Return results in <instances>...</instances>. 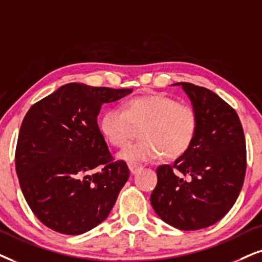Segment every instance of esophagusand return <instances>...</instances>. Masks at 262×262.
I'll return each instance as SVG.
<instances>
[{
	"mask_svg": "<svg viewBox=\"0 0 262 262\" xmlns=\"http://www.w3.org/2000/svg\"><path fill=\"white\" fill-rule=\"evenodd\" d=\"M128 168H129V171H130V174L134 175L141 169V165L135 164V163H128Z\"/></svg>",
	"mask_w": 262,
	"mask_h": 262,
	"instance_id": "esophagus-1",
	"label": "esophagus"
}]
</instances>
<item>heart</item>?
I'll use <instances>...</instances> for the list:
<instances>
[{
	"label": "heart",
	"instance_id": "b5f03b06",
	"mask_svg": "<svg viewBox=\"0 0 262 262\" xmlns=\"http://www.w3.org/2000/svg\"><path fill=\"white\" fill-rule=\"evenodd\" d=\"M132 124H145L141 139L118 154L129 163H140L161 157L175 160L186 154L197 134L198 118L194 108L177 102L163 93L141 95L128 100L123 110L107 108L99 120V129L108 144L123 147L130 139Z\"/></svg>",
	"mask_w": 262,
	"mask_h": 262
}]
</instances>
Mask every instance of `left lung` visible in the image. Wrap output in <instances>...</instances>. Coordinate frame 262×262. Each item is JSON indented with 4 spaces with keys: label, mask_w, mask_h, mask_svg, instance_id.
Here are the masks:
<instances>
[{
    "label": "left lung",
    "mask_w": 262,
    "mask_h": 262,
    "mask_svg": "<svg viewBox=\"0 0 262 262\" xmlns=\"http://www.w3.org/2000/svg\"><path fill=\"white\" fill-rule=\"evenodd\" d=\"M173 85H181L196 111L197 134L173 165L157 168L151 204L170 226L201 230L223 219L239 196L247 168L246 139L237 112L219 95L187 82Z\"/></svg>",
    "instance_id": "left-lung-1"
}]
</instances>
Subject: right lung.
<instances>
[{"instance_id": "1", "label": "right lung", "mask_w": 262, "mask_h": 262, "mask_svg": "<svg viewBox=\"0 0 262 262\" xmlns=\"http://www.w3.org/2000/svg\"><path fill=\"white\" fill-rule=\"evenodd\" d=\"M133 89L61 85L25 115L15 152L23 194L43 225L82 234L110 214L129 170L114 162L98 125L101 106ZM97 166L102 170L90 175Z\"/></svg>"}]
</instances>
